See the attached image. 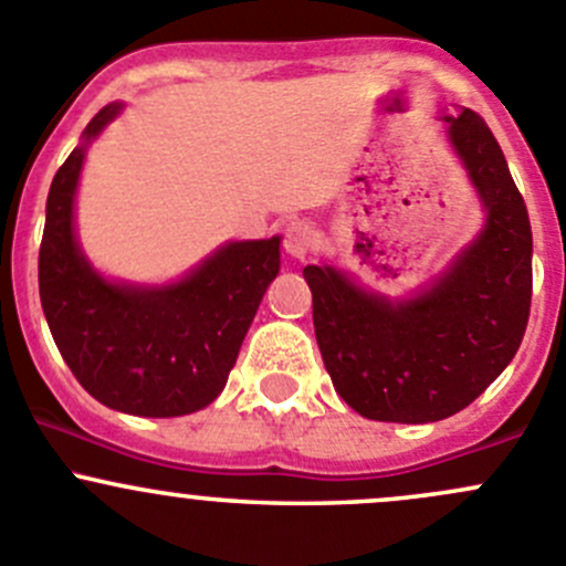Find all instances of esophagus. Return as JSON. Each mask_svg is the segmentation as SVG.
I'll use <instances>...</instances> for the list:
<instances>
[{"label": "esophagus", "mask_w": 566, "mask_h": 566, "mask_svg": "<svg viewBox=\"0 0 566 566\" xmlns=\"http://www.w3.org/2000/svg\"><path fill=\"white\" fill-rule=\"evenodd\" d=\"M317 247V230L306 221H293V224L284 230V251L295 260H304L306 254H312Z\"/></svg>", "instance_id": "esophagus-1"}]
</instances>
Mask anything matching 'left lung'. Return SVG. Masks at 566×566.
<instances>
[{"mask_svg":"<svg viewBox=\"0 0 566 566\" xmlns=\"http://www.w3.org/2000/svg\"><path fill=\"white\" fill-rule=\"evenodd\" d=\"M447 139L484 227L413 298L369 293L334 265H306L312 317L334 389L373 421L427 424L471 405L515 358L531 310V224L493 130L471 108Z\"/></svg>","mask_w":566,"mask_h":566,"instance_id":"obj_1","label":"left lung"}]
</instances>
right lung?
Masks as SVG:
<instances>
[{
	"mask_svg": "<svg viewBox=\"0 0 566 566\" xmlns=\"http://www.w3.org/2000/svg\"><path fill=\"white\" fill-rule=\"evenodd\" d=\"M108 104L51 180L40 243V304L78 384L106 408L147 419L202 410L224 391L251 319L279 273V243L232 241L161 287L108 282L84 256L73 205L87 145L119 114Z\"/></svg>",
	"mask_w": 566,
	"mask_h": 566,
	"instance_id": "right-lung-1",
	"label": "right lung"
}]
</instances>
